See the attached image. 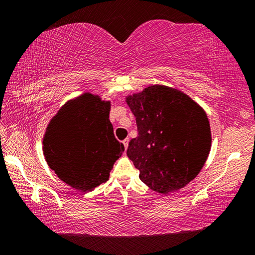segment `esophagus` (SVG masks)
Returning a JSON list of instances; mask_svg holds the SVG:
<instances>
[{"label":"esophagus","mask_w":255,"mask_h":255,"mask_svg":"<svg viewBox=\"0 0 255 255\" xmlns=\"http://www.w3.org/2000/svg\"><path fill=\"white\" fill-rule=\"evenodd\" d=\"M128 143H129V139H128V138H126V139H124V140H123V144H124V146H125V149H127V148H128Z\"/></svg>","instance_id":"esophagus-1"}]
</instances>
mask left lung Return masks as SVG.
Instances as JSON below:
<instances>
[{"mask_svg":"<svg viewBox=\"0 0 255 255\" xmlns=\"http://www.w3.org/2000/svg\"><path fill=\"white\" fill-rule=\"evenodd\" d=\"M126 102L138 131L129 141L127 156L139 170V179L163 195L185 187L210 152L204 109L179 90L158 84L127 97Z\"/></svg>","mask_w":255,"mask_h":255,"instance_id":"8db88e82","label":"left lung"}]
</instances>
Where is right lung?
<instances>
[{
    "label": "right lung",
    "mask_w": 255,
    "mask_h": 255,
    "mask_svg": "<svg viewBox=\"0 0 255 255\" xmlns=\"http://www.w3.org/2000/svg\"><path fill=\"white\" fill-rule=\"evenodd\" d=\"M109 112V101L84 93L67 101L47 127L42 141L47 164L72 188L86 192L106 182L125 150Z\"/></svg>",
    "instance_id": "obj_1"
}]
</instances>
